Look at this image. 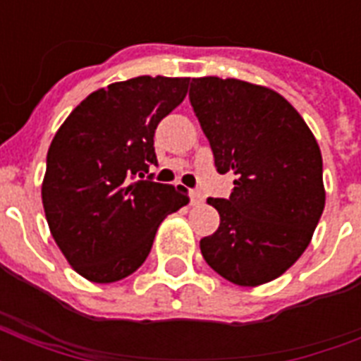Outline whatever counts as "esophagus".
Listing matches in <instances>:
<instances>
[{
  "mask_svg": "<svg viewBox=\"0 0 361 361\" xmlns=\"http://www.w3.org/2000/svg\"><path fill=\"white\" fill-rule=\"evenodd\" d=\"M189 195H191V204H192V206H198V204H202V200H204L202 192H200V191H191V192H189Z\"/></svg>",
  "mask_w": 361,
  "mask_h": 361,
  "instance_id": "1",
  "label": "esophagus"
}]
</instances>
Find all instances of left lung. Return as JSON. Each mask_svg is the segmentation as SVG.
Here are the masks:
<instances>
[{
  "instance_id": "8db88e82",
  "label": "left lung",
  "mask_w": 361,
  "mask_h": 361,
  "mask_svg": "<svg viewBox=\"0 0 361 361\" xmlns=\"http://www.w3.org/2000/svg\"><path fill=\"white\" fill-rule=\"evenodd\" d=\"M192 110L228 198H208L219 228L200 240L204 260L240 286L283 275L307 249L324 209L322 155L298 110L274 90L236 78H192Z\"/></svg>"
}]
</instances>
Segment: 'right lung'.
I'll return each mask as SVG.
<instances>
[{"label":"right lung","instance_id":"obj_1","mask_svg":"<svg viewBox=\"0 0 361 361\" xmlns=\"http://www.w3.org/2000/svg\"><path fill=\"white\" fill-rule=\"evenodd\" d=\"M189 78L136 76L90 93L48 147L41 195L58 247L76 274L114 283L140 268L185 187L144 178L157 166L153 135L185 99Z\"/></svg>","mask_w":361,"mask_h":361}]
</instances>
